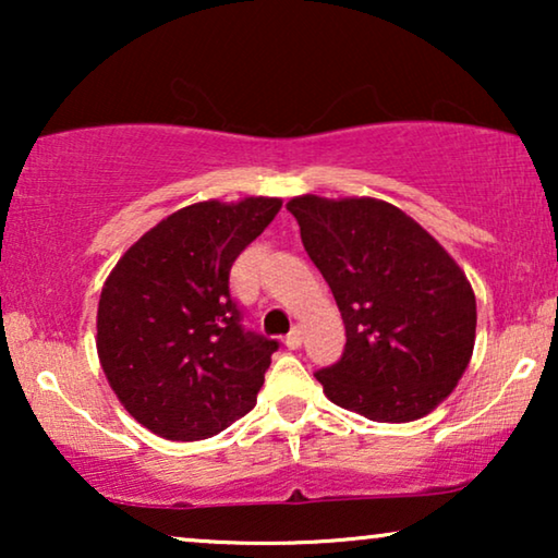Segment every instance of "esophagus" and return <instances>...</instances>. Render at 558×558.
Listing matches in <instances>:
<instances>
[{"instance_id":"1","label":"esophagus","mask_w":558,"mask_h":558,"mask_svg":"<svg viewBox=\"0 0 558 558\" xmlns=\"http://www.w3.org/2000/svg\"><path fill=\"white\" fill-rule=\"evenodd\" d=\"M287 348L289 350H296V348H300L302 345V330H300V327H294V330L292 332H289L287 335Z\"/></svg>"}]
</instances>
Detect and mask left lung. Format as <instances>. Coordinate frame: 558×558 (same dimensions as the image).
Returning <instances> with one entry per match:
<instances>
[{"mask_svg":"<svg viewBox=\"0 0 558 558\" xmlns=\"http://www.w3.org/2000/svg\"><path fill=\"white\" fill-rule=\"evenodd\" d=\"M287 210L345 323L342 357L315 373L327 399L388 424L437 409L475 348V292L454 258L376 197L300 195Z\"/></svg>","mask_w":558,"mask_h":558,"instance_id":"1","label":"left lung"}]
</instances>
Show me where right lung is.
I'll return each mask as SVG.
<instances>
[{
  "label": "right lung",
  "instance_id": "obj_1",
  "mask_svg": "<svg viewBox=\"0 0 558 558\" xmlns=\"http://www.w3.org/2000/svg\"><path fill=\"white\" fill-rule=\"evenodd\" d=\"M279 208V197L187 205L149 228L106 279L98 361L157 437L208 439L256 407L279 342L243 330L228 277Z\"/></svg>",
  "mask_w": 558,
  "mask_h": 558
}]
</instances>
